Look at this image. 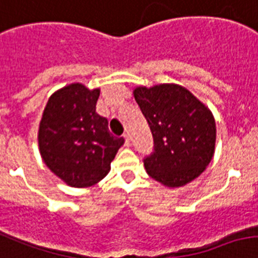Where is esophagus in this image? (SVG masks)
Masks as SVG:
<instances>
[{
	"mask_svg": "<svg viewBox=\"0 0 258 258\" xmlns=\"http://www.w3.org/2000/svg\"><path fill=\"white\" fill-rule=\"evenodd\" d=\"M124 140H125V146H131V138H130L128 134H124Z\"/></svg>",
	"mask_w": 258,
	"mask_h": 258,
	"instance_id": "34e87169",
	"label": "esophagus"
}]
</instances>
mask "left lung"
<instances>
[{
    "label": "left lung",
    "instance_id": "left-lung-1",
    "mask_svg": "<svg viewBox=\"0 0 258 258\" xmlns=\"http://www.w3.org/2000/svg\"><path fill=\"white\" fill-rule=\"evenodd\" d=\"M134 96L154 136V152L144 159L148 175L169 188L200 176L215 154L216 123L211 110L175 83L139 86Z\"/></svg>",
    "mask_w": 258,
    "mask_h": 258
}]
</instances>
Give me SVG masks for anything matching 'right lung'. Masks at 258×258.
Returning a JSON list of instances; mask_svg holds the SVG:
<instances>
[{
	"mask_svg": "<svg viewBox=\"0 0 258 258\" xmlns=\"http://www.w3.org/2000/svg\"><path fill=\"white\" fill-rule=\"evenodd\" d=\"M99 94V89L71 83L50 96L42 114V160L70 187H91L100 181L124 143L110 133L107 119L96 114Z\"/></svg>",
	"mask_w": 258,
	"mask_h": 258,
	"instance_id": "add662e5",
	"label": "right lung"
}]
</instances>
